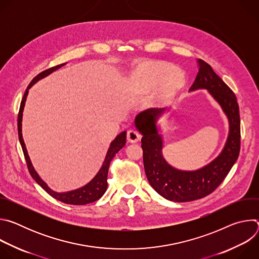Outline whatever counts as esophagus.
Wrapping results in <instances>:
<instances>
[{
  "label": "esophagus",
  "mask_w": 259,
  "mask_h": 259,
  "mask_svg": "<svg viewBox=\"0 0 259 259\" xmlns=\"http://www.w3.org/2000/svg\"><path fill=\"white\" fill-rule=\"evenodd\" d=\"M140 139V134L136 130H129L127 132V140L129 142L135 143Z\"/></svg>",
  "instance_id": "34e87169"
}]
</instances>
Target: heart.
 Instances as JSON below:
<instances>
[{
  "instance_id": "obj_1",
  "label": "heart",
  "mask_w": 259,
  "mask_h": 259,
  "mask_svg": "<svg viewBox=\"0 0 259 259\" xmlns=\"http://www.w3.org/2000/svg\"><path fill=\"white\" fill-rule=\"evenodd\" d=\"M184 73L171 63L152 62L137 67L131 76L132 85L140 91L152 92L161 88V93L168 94L180 88Z\"/></svg>"
}]
</instances>
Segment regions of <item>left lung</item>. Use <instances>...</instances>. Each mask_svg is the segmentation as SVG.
Instances as JSON below:
<instances>
[{"instance_id":"8db88e82","label":"left lung","mask_w":259,"mask_h":259,"mask_svg":"<svg viewBox=\"0 0 259 259\" xmlns=\"http://www.w3.org/2000/svg\"><path fill=\"white\" fill-rule=\"evenodd\" d=\"M199 71L190 91L206 89L227 115L230 131L224 150L212 162L194 171L178 170L163 157V139L157 121L166 108H149L135 118V126L141 133L143 165L153 189L173 202H191L211 194L229 174L236 163L241 143L240 112L237 97L212 67L202 59L197 60Z\"/></svg>"}]
</instances>
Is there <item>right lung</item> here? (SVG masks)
Masks as SVG:
<instances>
[{
	"mask_svg": "<svg viewBox=\"0 0 259 259\" xmlns=\"http://www.w3.org/2000/svg\"><path fill=\"white\" fill-rule=\"evenodd\" d=\"M65 63H62V64L56 65L54 67H51L49 69H46V70L40 72L38 76L34 77L32 79V81L27 86V88L25 90V93H24V95L22 97L21 103H20L19 114H18V120H17L18 137H19V141H20L22 151H23V154H24V158H25V161H26V164H27L28 171H29L31 177L34 179V181L38 183L40 187H42L51 197H53L54 199H56V200H58L60 202H63L65 204H70V205H86V204H89V203H92V202H95V201L99 200L103 196V194L105 193V191L107 189V173H108L109 164H110V162H112V160L114 159V157L116 156V154L125 145L127 132L123 131L112 142H110L109 149H108V151L106 153L104 162H103L101 168L99 169L98 173L94 176V178L90 182H88L86 186H84V187H82L80 189H77V190L66 192V193H57V192L52 191L47 186V183L41 179L39 174L35 172L32 164L30 162V159L28 157L26 147H25V143H24L23 138H22V132H21L22 131V129H21V126H22V124H21V122H22V114H23L24 105H25L26 96L28 94V89L33 84H35L36 82L40 81L41 79L49 76L51 72H53L54 70L60 68Z\"/></svg>",
	"mask_w": 259,
	"mask_h": 259,
	"instance_id": "1",
	"label": "right lung"
}]
</instances>
